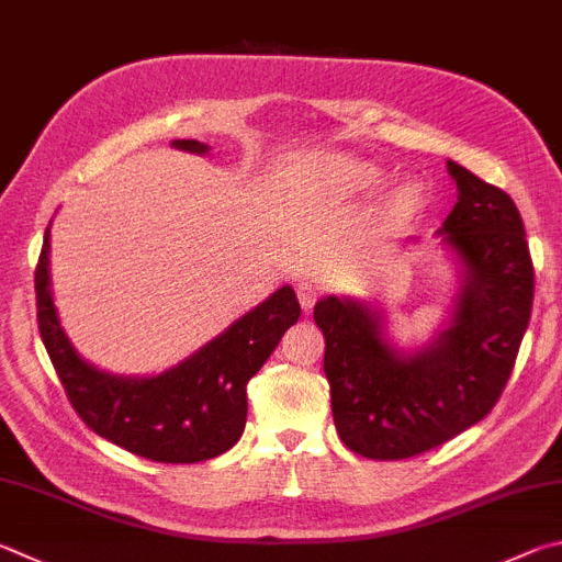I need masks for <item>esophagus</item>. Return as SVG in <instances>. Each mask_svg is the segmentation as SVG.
Returning a JSON list of instances; mask_svg holds the SVG:
<instances>
[{
    "label": "esophagus",
    "mask_w": 562,
    "mask_h": 562,
    "mask_svg": "<svg viewBox=\"0 0 562 562\" xmlns=\"http://www.w3.org/2000/svg\"><path fill=\"white\" fill-rule=\"evenodd\" d=\"M297 300H300L304 312H310V310L314 307V302H316V288H314V284H312L310 280L297 282Z\"/></svg>",
    "instance_id": "1"
}]
</instances>
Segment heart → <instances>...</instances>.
<instances>
[{"label":"heart","instance_id":"heart-1","mask_svg":"<svg viewBox=\"0 0 562 562\" xmlns=\"http://www.w3.org/2000/svg\"><path fill=\"white\" fill-rule=\"evenodd\" d=\"M331 179L339 191L344 193H366L379 189L383 183V171L371 165H361V161H349V159H336L331 161ZM425 191L417 181H403L401 187L393 191L391 206L403 213V216H411L417 209L423 206Z\"/></svg>","mask_w":562,"mask_h":562}]
</instances>
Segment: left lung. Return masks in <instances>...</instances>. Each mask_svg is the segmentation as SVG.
Here are the masks:
<instances>
[{
  "instance_id": "1",
  "label": "left lung",
  "mask_w": 562,
  "mask_h": 562,
  "mask_svg": "<svg viewBox=\"0 0 562 562\" xmlns=\"http://www.w3.org/2000/svg\"><path fill=\"white\" fill-rule=\"evenodd\" d=\"M457 203L435 233L457 288L430 339L401 346L375 300L322 297L324 373L341 442L369 459H405L452 440L496 405L533 307V265L508 193L447 159ZM417 240V238H411Z\"/></svg>"
}]
</instances>
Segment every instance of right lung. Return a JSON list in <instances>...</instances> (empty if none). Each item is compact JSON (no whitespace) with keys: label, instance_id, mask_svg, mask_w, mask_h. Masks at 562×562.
<instances>
[{"label":"right lung","instance_id":"add662e5","mask_svg":"<svg viewBox=\"0 0 562 562\" xmlns=\"http://www.w3.org/2000/svg\"><path fill=\"white\" fill-rule=\"evenodd\" d=\"M171 147L209 155L196 139ZM50 223L36 268L38 331L70 405L90 430L151 462L193 464L228 452L246 430V385L300 319V302L282 284L187 359L151 375H120L86 361L58 319L50 290Z\"/></svg>","mask_w":562,"mask_h":562}]
</instances>
